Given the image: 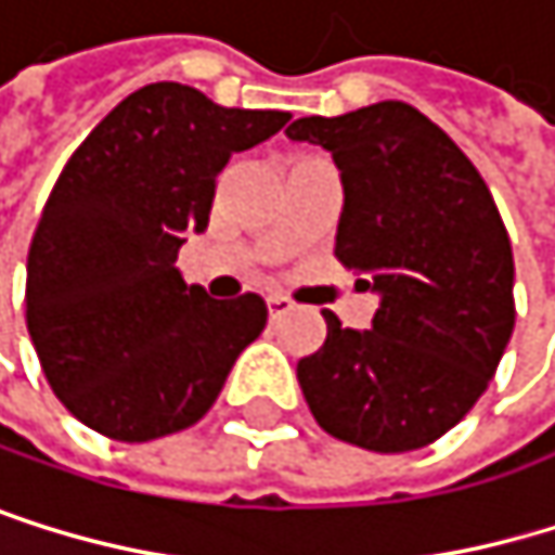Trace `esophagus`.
I'll list each match as a JSON object with an SVG mask.
<instances>
[{"mask_svg": "<svg viewBox=\"0 0 555 555\" xmlns=\"http://www.w3.org/2000/svg\"><path fill=\"white\" fill-rule=\"evenodd\" d=\"M294 308V304L284 297V294H268V314L271 318H281V314H287Z\"/></svg>", "mask_w": 555, "mask_h": 555, "instance_id": "esophagus-1", "label": "esophagus"}]
</instances>
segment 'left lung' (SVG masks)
Returning <instances> with one entry per match:
<instances>
[{"instance_id":"8db88e82","label":"left lung","mask_w":555,"mask_h":555,"mask_svg":"<svg viewBox=\"0 0 555 555\" xmlns=\"http://www.w3.org/2000/svg\"><path fill=\"white\" fill-rule=\"evenodd\" d=\"M287 138L331 152L344 211L334 255L380 297L371 331L340 327L297 360L314 421L374 453L440 440L480 400L509 344L513 247L453 138L406 102L297 118Z\"/></svg>"}]
</instances>
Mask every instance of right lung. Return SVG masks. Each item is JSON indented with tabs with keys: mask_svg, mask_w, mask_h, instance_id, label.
<instances>
[{
	"mask_svg": "<svg viewBox=\"0 0 555 555\" xmlns=\"http://www.w3.org/2000/svg\"><path fill=\"white\" fill-rule=\"evenodd\" d=\"M287 112L224 108L155 81L118 102L62 168L25 264V324L75 421L121 443L198 424L268 324L258 294L215 300L175 268L205 231L234 152Z\"/></svg>",
	"mask_w": 555,
	"mask_h": 555,
	"instance_id": "1",
	"label": "right lung"
}]
</instances>
